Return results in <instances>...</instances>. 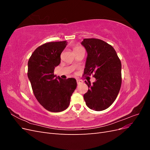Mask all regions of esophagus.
<instances>
[{
    "mask_svg": "<svg viewBox=\"0 0 150 150\" xmlns=\"http://www.w3.org/2000/svg\"><path fill=\"white\" fill-rule=\"evenodd\" d=\"M76 81H77V84H78V85H79V84L83 83V81H81V80H80V79H77Z\"/></svg>",
    "mask_w": 150,
    "mask_h": 150,
    "instance_id": "1",
    "label": "esophagus"
}]
</instances>
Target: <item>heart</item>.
<instances>
[{
  "label": "heart",
  "instance_id": "b5f03b06",
  "mask_svg": "<svg viewBox=\"0 0 150 150\" xmlns=\"http://www.w3.org/2000/svg\"><path fill=\"white\" fill-rule=\"evenodd\" d=\"M83 49V48L81 47H80V46H74V49H73L74 52H77V51H78L79 50H80V49Z\"/></svg>",
  "mask_w": 150,
  "mask_h": 150
}]
</instances>
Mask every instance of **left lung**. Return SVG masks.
I'll return each mask as SVG.
<instances>
[{"label":"left lung","mask_w":150,"mask_h":150,"mask_svg":"<svg viewBox=\"0 0 150 150\" xmlns=\"http://www.w3.org/2000/svg\"><path fill=\"white\" fill-rule=\"evenodd\" d=\"M81 44L88 52L83 76L93 74L96 81L88 86L84 94L86 105L91 110L100 111L115 101L121 86V63L115 49L98 39H84Z\"/></svg>","instance_id":"1"}]
</instances>
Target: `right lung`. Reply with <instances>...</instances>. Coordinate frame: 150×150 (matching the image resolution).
Wrapping results in <instances>:
<instances>
[{
  "instance_id": "right-lung-1",
  "label": "right lung",
  "mask_w": 150,
  "mask_h": 150,
  "mask_svg": "<svg viewBox=\"0 0 150 150\" xmlns=\"http://www.w3.org/2000/svg\"><path fill=\"white\" fill-rule=\"evenodd\" d=\"M66 40L46 42L39 46L28 61V76L38 102L49 111L61 112L70 104L71 96L77 87L74 78H55L54 68L61 62V54Z\"/></svg>"
}]
</instances>
